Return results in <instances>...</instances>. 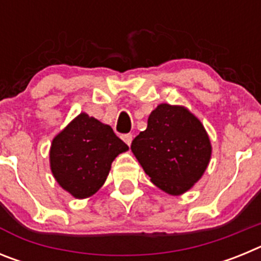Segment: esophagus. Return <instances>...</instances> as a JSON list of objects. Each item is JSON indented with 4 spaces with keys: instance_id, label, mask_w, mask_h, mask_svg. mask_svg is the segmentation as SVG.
Masks as SVG:
<instances>
[{
    "instance_id": "1",
    "label": "esophagus",
    "mask_w": 261,
    "mask_h": 261,
    "mask_svg": "<svg viewBox=\"0 0 261 261\" xmlns=\"http://www.w3.org/2000/svg\"><path fill=\"white\" fill-rule=\"evenodd\" d=\"M121 138H123V141L125 142L126 145H130V144H132L133 136L130 135V133H126V135H123V136H121Z\"/></svg>"
}]
</instances>
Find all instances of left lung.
<instances>
[{"mask_svg": "<svg viewBox=\"0 0 261 261\" xmlns=\"http://www.w3.org/2000/svg\"><path fill=\"white\" fill-rule=\"evenodd\" d=\"M133 154L150 180L170 195H181L202 176L212 146L200 120L184 107L159 105L147 128L132 141Z\"/></svg>", "mask_w": 261, "mask_h": 261, "instance_id": "8db88e82", "label": "left lung"}]
</instances>
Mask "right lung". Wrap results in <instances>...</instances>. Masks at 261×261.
Wrapping results in <instances>:
<instances>
[{"mask_svg": "<svg viewBox=\"0 0 261 261\" xmlns=\"http://www.w3.org/2000/svg\"><path fill=\"white\" fill-rule=\"evenodd\" d=\"M126 150L128 145L110 125L81 114L53 138L50 170L64 190L75 199H85L103 186L111 163Z\"/></svg>", "mask_w": 261, "mask_h": 261, "instance_id": "add662e5", "label": "right lung"}]
</instances>
